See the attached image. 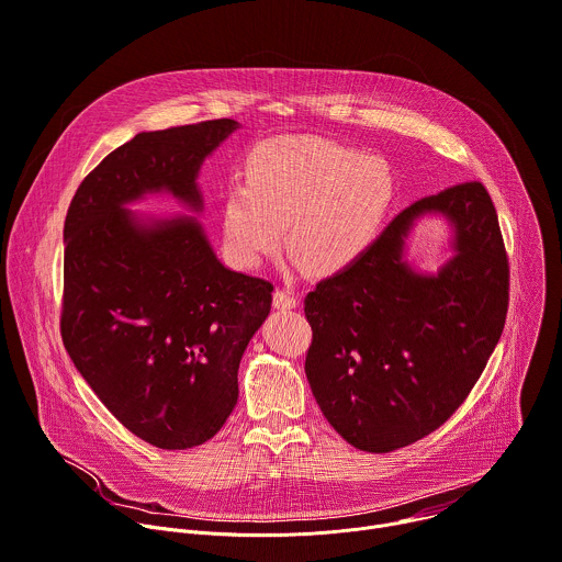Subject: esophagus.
<instances>
[{
    "instance_id": "34e87169",
    "label": "esophagus",
    "mask_w": 562,
    "mask_h": 562,
    "mask_svg": "<svg viewBox=\"0 0 562 562\" xmlns=\"http://www.w3.org/2000/svg\"><path fill=\"white\" fill-rule=\"evenodd\" d=\"M272 305H274L277 310H294V307L299 305V301H296V296H292L290 292L277 290L274 296H272Z\"/></svg>"
}]
</instances>
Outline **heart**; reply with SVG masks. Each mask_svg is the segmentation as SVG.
I'll list each match as a JSON object with an SVG mask.
<instances>
[{"label":"heart","instance_id":"heart-1","mask_svg":"<svg viewBox=\"0 0 562 562\" xmlns=\"http://www.w3.org/2000/svg\"><path fill=\"white\" fill-rule=\"evenodd\" d=\"M392 201L385 161L318 137L270 139L248 155L246 181L223 192V250L257 268L288 228L285 248L307 272L336 274L372 246Z\"/></svg>","mask_w":562,"mask_h":562}]
</instances>
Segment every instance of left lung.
I'll list each match as a JSON object with an SVG mask.
<instances>
[{
	"instance_id": "left-lung-1",
	"label": "left lung",
	"mask_w": 562,
	"mask_h": 562,
	"mask_svg": "<svg viewBox=\"0 0 562 562\" xmlns=\"http://www.w3.org/2000/svg\"><path fill=\"white\" fill-rule=\"evenodd\" d=\"M427 213L453 228L456 255L436 276L404 261V241ZM507 303V252L485 186L468 181L418 199L350 268L305 296V376L323 416L372 454L431 434L483 374Z\"/></svg>"
}]
</instances>
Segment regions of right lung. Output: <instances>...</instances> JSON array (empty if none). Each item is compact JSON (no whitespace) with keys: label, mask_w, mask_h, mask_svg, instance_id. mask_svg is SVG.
I'll return each instance as SVG.
<instances>
[{"label":"right lung","mask_w":562,"mask_h":562,"mask_svg":"<svg viewBox=\"0 0 562 562\" xmlns=\"http://www.w3.org/2000/svg\"><path fill=\"white\" fill-rule=\"evenodd\" d=\"M237 128L212 120L135 135L81 181L64 223L66 352L112 416L161 450L201 445L226 423L274 288L223 266L196 216L128 205L168 192L201 212V164Z\"/></svg>","instance_id":"add662e5"}]
</instances>
